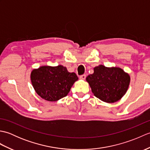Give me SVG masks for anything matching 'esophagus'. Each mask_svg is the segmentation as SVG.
<instances>
[{"instance_id":"esophagus-1","label":"esophagus","mask_w":150,"mask_h":150,"mask_svg":"<svg viewBox=\"0 0 150 150\" xmlns=\"http://www.w3.org/2000/svg\"><path fill=\"white\" fill-rule=\"evenodd\" d=\"M86 77V75H82L80 76V79H82V80H84V79Z\"/></svg>"}]
</instances>
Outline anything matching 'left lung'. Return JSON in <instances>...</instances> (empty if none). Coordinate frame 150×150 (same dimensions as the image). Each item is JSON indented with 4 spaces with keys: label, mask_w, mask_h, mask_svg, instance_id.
Returning <instances> with one entry per match:
<instances>
[{
    "label": "left lung",
    "mask_w": 150,
    "mask_h": 150,
    "mask_svg": "<svg viewBox=\"0 0 150 150\" xmlns=\"http://www.w3.org/2000/svg\"><path fill=\"white\" fill-rule=\"evenodd\" d=\"M86 81L95 97L105 103H113L126 93L130 77L120 68L99 65L95 67L94 73L88 76Z\"/></svg>",
    "instance_id": "left-lung-1"
}]
</instances>
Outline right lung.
<instances>
[{
    "instance_id": "right-lung-1",
    "label": "right lung",
    "mask_w": 150,
    "mask_h": 150,
    "mask_svg": "<svg viewBox=\"0 0 150 150\" xmlns=\"http://www.w3.org/2000/svg\"><path fill=\"white\" fill-rule=\"evenodd\" d=\"M35 91L43 99L55 102L66 97L78 77L69 72L66 67L42 66L31 73Z\"/></svg>"
}]
</instances>
